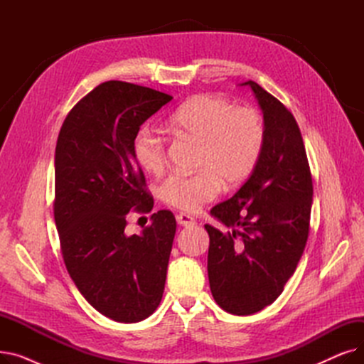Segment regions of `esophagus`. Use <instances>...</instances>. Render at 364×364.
<instances>
[{
	"label": "esophagus",
	"mask_w": 364,
	"mask_h": 364,
	"mask_svg": "<svg viewBox=\"0 0 364 364\" xmlns=\"http://www.w3.org/2000/svg\"><path fill=\"white\" fill-rule=\"evenodd\" d=\"M177 223H178L180 225H183V227H193V225L196 224L195 218L187 215V214H178V215H177Z\"/></svg>",
	"instance_id": "34e87169"
}]
</instances>
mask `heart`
Here are the masks:
<instances>
[{
    "instance_id": "obj_1",
    "label": "heart",
    "mask_w": 364,
    "mask_h": 364,
    "mask_svg": "<svg viewBox=\"0 0 364 364\" xmlns=\"http://www.w3.org/2000/svg\"><path fill=\"white\" fill-rule=\"evenodd\" d=\"M169 128L178 136L200 144L195 176H171L162 186L165 202L195 213L202 203L217 196L220 183L236 187L250 177L264 149L265 129L254 109H237L232 102L198 95L184 103L169 118ZM134 158L150 174L165 168L166 146L158 132L143 127L132 141Z\"/></svg>"
}]
</instances>
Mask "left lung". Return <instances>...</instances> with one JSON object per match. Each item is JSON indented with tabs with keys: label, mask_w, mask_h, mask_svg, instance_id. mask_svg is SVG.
I'll use <instances>...</instances> for the list:
<instances>
[{
	"label": "left lung",
	"mask_w": 364,
	"mask_h": 364,
	"mask_svg": "<svg viewBox=\"0 0 364 364\" xmlns=\"http://www.w3.org/2000/svg\"><path fill=\"white\" fill-rule=\"evenodd\" d=\"M262 110L265 141L252 174L211 215L230 227L209 235L208 277L215 302L236 316L273 304L295 273L309 237L313 203L311 172L294 114L254 81Z\"/></svg>",
	"instance_id": "8db88e82"
}]
</instances>
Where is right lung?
Segmentation results:
<instances>
[{"label":"right lung","mask_w":364,"mask_h":364,"mask_svg":"<svg viewBox=\"0 0 364 364\" xmlns=\"http://www.w3.org/2000/svg\"><path fill=\"white\" fill-rule=\"evenodd\" d=\"M171 100L147 87L103 82L69 112L57 139L54 220L66 269L82 296L114 321H141L162 299L176 217L158 211L132 236L125 225L132 208H153L134 137Z\"/></svg>","instance_id":"add662e5"}]
</instances>
